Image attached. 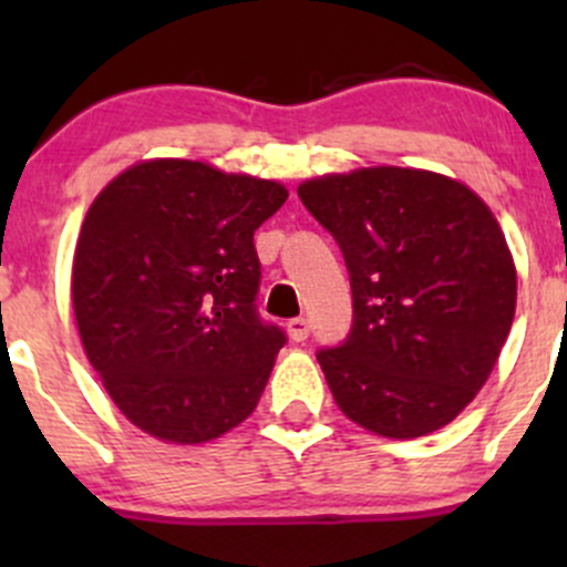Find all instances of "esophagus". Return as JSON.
Returning <instances> with one entry per match:
<instances>
[{
  "mask_svg": "<svg viewBox=\"0 0 567 567\" xmlns=\"http://www.w3.org/2000/svg\"><path fill=\"white\" fill-rule=\"evenodd\" d=\"M307 334H310V323H307V318H293L288 320V337L293 342H305Z\"/></svg>",
  "mask_w": 567,
  "mask_h": 567,
  "instance_id": "1",
  "label": "esophagus"
}]
</instances>
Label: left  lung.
Segmentation results:
<instances>
[{"label":"left lung","instance_id":"obj_1","mask_svg":"<svg viewBox=\"0 0 567 567\" xmlns=\"http://www.w3.org/2000/svg\"><path fill=\"white\" fill-rule=\"evenodd\" d=\"M299 197L351 274V334L318 353L334 403L386 439L450 425L516 316V262L496 216L466 183L414 167L318 175Z\"/></svg>","mask_w":567,"mask_h":567}]
</instances>
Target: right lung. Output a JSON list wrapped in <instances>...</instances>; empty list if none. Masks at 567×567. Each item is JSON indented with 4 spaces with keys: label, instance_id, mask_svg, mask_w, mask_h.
I'll list each match as a JSON object with an SVG mask.
<instances>
[{
    "label": "right lung",
    "instance_id": "add662e5",
    "mask_svg": "<svg viewBox=\"0 0 567 567\" xmlns=\"http://www.w3.org/2000/svg\"><path fill=\"white\" fill-rule=\"evenodd\" d=\"M285 199L266 177L145 158L87 208L73 316L109 398L147 436L214 442L255 411L285 334L255 312L251 236Z\"/></svg>",
    "mask_w": 567,
    "mask_h": 567
}]
</instances>
